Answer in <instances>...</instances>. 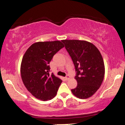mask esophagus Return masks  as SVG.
I'll use <instances>...</instances> for the list:
<instances>
[{
  "instance_id": "obj_1",
  "label": "esophagus",
  "mask_w": 125,
  "mask_h": 125,
  "mask_svg": "<svg viewBox=\"0 0 125 125\" xmlns=\"http://www.w3.org/2000/svg\"><path fill=\"white\" fill-rule=\"evenodd\" d=\"M65 78H66V80H68V79H69V78H70V76L69 75H67L66 76Z\"/></svg>"
}]
</instances>
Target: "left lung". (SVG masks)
<instances>
[{"instance_id":"obj_1","label":"left lung","mask_w":125,"mask_h":125,"mask_svg":"<svg viewBox=\"0 0 125 125\" xmlns=\"http://www.w3.org/2000/svg\"><path fill=\"white\" fill-rule=\"evenodd\" d=\"M75 66L77 81L71 91L78 98L85 99L93 96L104 79L105 66L100 51L93 43L85 41L62 40Z\"/></svg>"}]
</instances>
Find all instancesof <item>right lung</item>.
<instances>
[{
    "label": "right lung",
    "mask_w": 125,
    "mask_h": 125,
    "mask_svg": "<svg viewBox=\"0 0 125 125\" xmlns=\"http://www.w3.org/2000/svg\"><path fill=\"white\" fill-rule=\"evenodd\" d=\"M64 45L59 41L38 42L26 50L21 61L20 72L22 82L34 97L49 100L56 95L62 80L52 73L49 64L55 54Z\"/></svg>",
    "instance_id": "right-lung-1"
}]
</instances>
